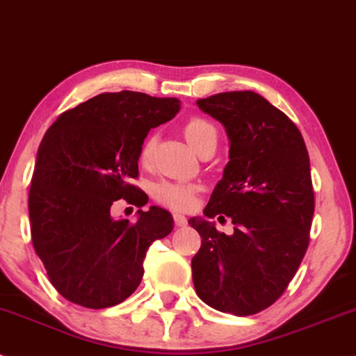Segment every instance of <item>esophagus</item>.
Instances as JSON below:
<instances>
[{
  "label": "esophagus",
  "instance_id": "obj_1",
  "mask_svg": "<svg viewBox=\"0 0 356 356\" xmlns=\"http://www.w3.org/2000/svg\"><path fill=\"white\" fill-rule=\"evenodd\" d=\"M174 222L177 227H186L187 225V219L186 216H182V213H174Z\"/></svg>",
  "mask_w": 356,
  "mask_h": 356
}]
</instances>
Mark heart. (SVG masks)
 <instances>
[{
    "instance_id": "obj_1",
    "label": "heart",
    "mask_w": 356,
    "mask_h": 356,
    "mask_svg": "<svg viewBox=\"0 0 356 356\" xmlns=\"http://www.w3.org/2000/svg\"><path fill=\"white\" fill-rule=\"evenodd\" d=\"M184 137L199 154L211 144L217 145L216 127L202 118H191L189 121L184 124ZM154 145H156V137L145 139L143 149H140V162L143 164L151 162ZM197 192H199V187L194 186V184L161 181L154 186L152 194L154 199L164 205V207L172 209V211H189V209L194 207Z\"/></svg>"
}]
</instances>
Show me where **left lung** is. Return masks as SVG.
Masks as SVG:
<instances>
[{"mask_svg":"<svg viewBox=\"0 0 356 356\" xmlns=\"http://www.w3.org/2000/svg\"><path fill=\"white\" fill-rule=\"evenodd\" d=\"M224 124L229 164L204 216L191 219L202 243L192 259L200 300L237 316L275 303L310 242L315 194L305 140L286 115L254 91L220 92L197 101ZM230 216L234 234L219 233L209 218Z\"/></svg>","mask_w":356,"mask_h":356,"instance_id":"left-lung-1","label":"left lung"}]
</instances>
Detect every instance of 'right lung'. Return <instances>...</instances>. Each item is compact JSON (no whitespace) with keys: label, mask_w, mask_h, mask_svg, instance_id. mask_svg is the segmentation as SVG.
Here are the masks:
<instances>
[{"label":"right lung","mask_w":356,"mask_h":356,"mask_svg":"<svg viewBox=\"0 0 356 356\" xmlns=\"http://www.w3.org/2000/svg\"><path fill=\"white\" fill-rule=\"evenodd\" d=\"M181 109L175 97L121 91L94 96L64 111L46 131L29 187L33 247L49 282L66 300L106 308L126 300L144 275L145 252L172 232L161 207L137 222L114 220L122 199L143 207L149 197L134 184L140 149L152 127Z\"/></svg>","instance_id":"add662e5"}]
</instances>
